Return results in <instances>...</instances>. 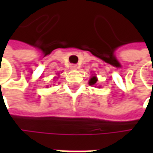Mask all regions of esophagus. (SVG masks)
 Wrapping results in <instances>:
<instances>
[{"label":"esophagus","mask_w":153,"mask_h":153,"mask_svg":"<svg viewBox=\"0 0 153 153\" xmlns=\"http://www.w3.org/2000/svg\"><path fill=\"white\" fill-rule=\"evenodd\" d=\"M71 69H73V70H76L77 68H78V66H77L76 65H71Z\"/></svg>","instance_id":"esophagus-1"}]
</instances>
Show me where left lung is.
Masks as SVG:
<instances>
[{
  "instance_id": "left-lung-1",
  "label": "left lung",
  "mask_w": 153,
  "mask_h": 153,
  "mask_svg": "<svg viewBox=\"0 0 153 153\" xmlns=\"http://www.w3.org/2000/svg\"><path fill=\"white\" fill-rule=\"evenodd\" d=\"M97 78L96 76H92L90 78L89 81H88V84L93 86V85H96L97 84Z\"/></svg>"
}]
</instances>
